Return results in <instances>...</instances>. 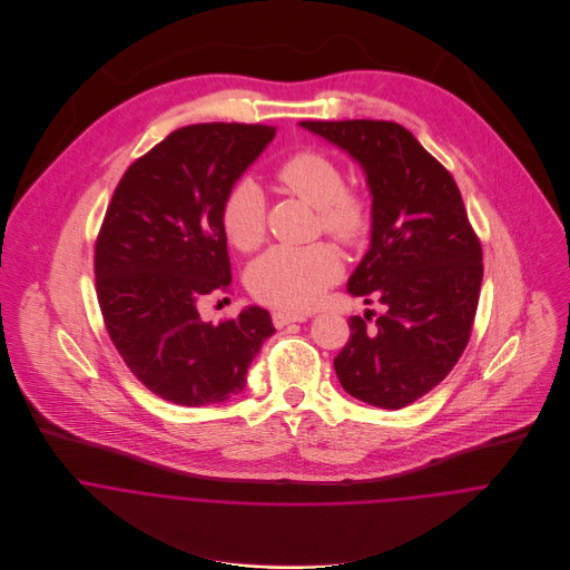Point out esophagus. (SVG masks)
Instances as JSON below:
<instances>
[{
    "instance_id": "esophagus-1",
    "label": "esophagus",
    "mask_w": 570,
    "mask_h": 570,
    "mask_svg": "<svg viewBox=\"0 0 570 570\" xmlns=\"http://www.w3.org/2000/svg\"><path fill=\"white\" fill-rule=\"evenodd\" d=\"M307 321V314H289V312H274L272 314V323L276 328H283V326L292 325V323H305Z\"/></svg>"
}]
</instances>
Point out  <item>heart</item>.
Masks as SVG:
<instances>
[{
    "label": "heart",
    "instance_id": "1",
    "mask_svg": "<svg viewBox=\"0 0 570 570\" xmlns=\"http://www.w3.org/2000/svg\"><path fill=\"white\" fill-rule=\"evenodd\" d=\"M276 177L307 204L318 208L321 224L340 242H355L368 224L366 204L346 190L340 166L318 151H301L278 166ZM222 228L228 242L249 252L265 237V197L261 186L244 177L222 202ZM342 274V261L328 244L274 245L247 267V287L261 303L287 312L318 305L328 285Z\"/></svg>",
    "mask_w": 570,
    "mask_h": 570
}]
</instances>
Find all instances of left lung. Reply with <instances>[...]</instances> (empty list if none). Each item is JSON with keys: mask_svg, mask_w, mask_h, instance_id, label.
<instances>
[{"mask_svg": "<svg viewBox=\"0 0 570 570\" xmlns=\"http://www.w3.org/2000/svg\"><path fill=\"white\" fill-rule=\"evenodd\" d=\"M298 125L360 164L371 193V244L346 292L366 305L377 298L386 312L373 328L351 318L335 375L351 397L400 410L443 382L468 346L483 281L481 244L456 181L402 125Z\"/></svg>", "mask_w": 570, "mask_h": 570, "instance_id": "left-lung-1", "label": "left lung"}]
</instances>
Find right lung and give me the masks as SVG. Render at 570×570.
Listing matches in <instances>:
<instances>
[{
	"instance_id": "add662e5",
	"label": "right lung",
	"mask_w": 570,
	"mask_h": 570,
	"mask_svg": "<svg viewBox=\"0 0 570 570\" xmlns=\"http://www.w3.org/2000/svg\"><path fill=\"white\" fill-rule=\"evenodd\" d=\"M276 136L265 125L206 122L168 134L114 190L98 242L96 292L131 373L179 406L244 393L247 366L276 331L249 305L222 325L199 303L233 283L222 202Z\"/></svg>"
}]
</instances>
